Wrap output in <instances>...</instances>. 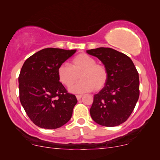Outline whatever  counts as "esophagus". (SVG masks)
Here are the masks:
<instances>
[{"label":"esophagus","instance_id":"esophagus-1","mask_svg":"<svg viewBox=\"0 0 160 160\" xmlns=\"http://www.w3.org/2000/svg\"><path fill=\"white\" fill-rule=\"evenodd\" d=\"M82 97V95H77L76 96V98H77V99L78 100H80V99H81V98Z\"/></svg>","mask_w":160,"mask_h":160}]
</instances>
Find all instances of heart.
<instances>
[{"label": "heart", "mask_w": 160, "mask_h": 160, "mask_svg": "<svg viewBox=\"0 0 160 160\" xmlns=\"http://www.w3.org/2000/svg\"><path fill=\"white\" fill-rule=\"evenodd\" d=\"M69 91L73 93H85L92 90L100 91L106 86L108 80V72L104 65L96 63L91 56L81 53L74 57L71 66L61 65L58 68V76L60 82L66 86H72L78 80Z\"/></svg>", "instance_id": "obj_1"}]
</instances>
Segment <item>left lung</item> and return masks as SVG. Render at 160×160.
<instances>
[{"label": "left lung", "mask_w": 160, "mask_h": 160, "mask_svg": "<svg viewBox=\"0 0 160 160\" xmlns=\"http://www.w3.org/2000/svg\"><path fill=\"white\" fill-rule=\"evenodd\" d=\"M102 62L108 72L106 86L94 95L92 118L100 125L115 127L126 122L139 97V78L130 57L110 48L86 51Z\"/></svg>", "instance_id": "8db88e82"}]
</instances>
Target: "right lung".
I'll return each mask as SVG.
<instances>
[{"mask_svg": "<svg viewBox=\"0 0 160 160\" xmlns=\"http://www.w3.org/2000/svg\"><path fill=\"white\" fill-rule=\"evenodd\" d=\"M76 50L42 49L24 62L18 77L19 98L27 115L41 128L57 129L72 118L78 103L59 82L58 68Z\"/></svg>", "mask_w": 160, "mask_h": 160, "instance_id": "1", "label": "right lung"}]
</instances>
